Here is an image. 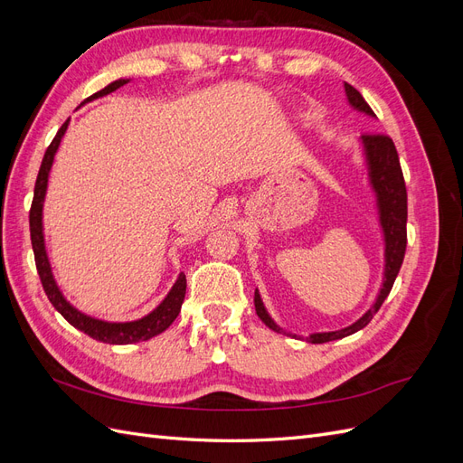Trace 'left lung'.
I'll use <instances>...</instances> for the list:
<instances>
[{
  "label": "left lung",
  "instance_id": "1",
  "mask_svg": "<svg viewBox=\"0 0 463 463\" xmlns=\"http://www.w3.org/2000/svg\"><path fill=\"white\" fill-rule=\"evenodd\" d=\"M344 90H345L347 104L355 111L365 114L369 118H376L371 106L365 102V98L359 94V90H355L352 85H347V82H344ZM359 146H361L363 165H365V172H367V184L374 194L376 220H378V228H381L383 243H384L383 284L376 293L374 303L355 322L334 332H313L309 335H305V342L309 344H325L332 340H342L345 335H352L361 328H365L371 322V318L376 315V311L381 309L384 299L388 298V293L392 286H394V279L400 272V266L403 262L405 243H408V235H405V223H408V193H405V184H403L396 146L392 143V138L384 135H363L359 138ZM255 309L259 318L270 330L278 334L293 335V338H303V335L288 332L279 325H276V320L270 317L269 311H266L259 289H255Z\"/></svg>",
  "mask_w": 463,
  "mask_h": 463
}]
</instances>
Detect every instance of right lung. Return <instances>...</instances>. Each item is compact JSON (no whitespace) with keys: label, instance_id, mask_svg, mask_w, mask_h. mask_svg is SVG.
I'll return each mask as SVG.
<instances>
[{"label":"right lung","instance_id":"obj_1","mask_svg":"<svg viewBox=\"0 0 463 463\" xmlns=\"http://www.w3.org/2000/svg\"><path fill=\"white\" fill-rule=\"evenodd\" d=\"M131 79H116L111 80L108 87H104L102 90L94 92L92 96H89L85 102H92L96 98H102L109 92L118 90L119 87L128 85ZM80 104V106H82ZM69 128V119L61 125V129L58 131V135L53 137L52 145L48 146L44 160H42L40 172L36 177V185H34V199H33V206H31V241H33V250H34V260H36V270L40 276L42 288H44L46 296L50 299V303L55 307L69 325L75 326L77 330L85 332L90 338L104 342V344H116V345H125V344H137V342H146L154 335L162 334L165 328H170L172 322L177 318L179 311H181V303L185 299V289H187V279L185 274L181 272L175 279V284L172 286V289L167 291V296L160 301V305L156 309H152L148 315L137 318V320H128V322H109V320H102V318H94L87 313L79 311L77 307H73L65 299V296L61 293L58 282H55L53 272H52V264L48 259V250H46V240H44V223H42V213H44V201H46V191H48V179H50V170L52 164L55 158V152H58L61 138L65 135Z\"/></svg>","mask_w":463,"mask_h":463}]
</instances>
